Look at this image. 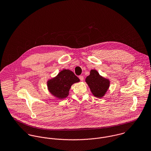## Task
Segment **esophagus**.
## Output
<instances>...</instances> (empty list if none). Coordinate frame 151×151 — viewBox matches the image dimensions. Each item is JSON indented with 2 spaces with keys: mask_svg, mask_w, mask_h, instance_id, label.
<instances>
[{
  "mask_svg": "<svg viewBox=\"0 0 151 151\" xmlns=\"http://www.w3.org/2000/svg\"><path fill=\"white\" fill-rule=\"evenodd\" d=\"M79 78H80V80H81V81H83V79H84V78H83V76H79Z\"/></svg>",
  "mask_w": 151,
  "mask_h": 151,
  "instance_id": "1",
  "label": "esophagus"
}]
</instances>
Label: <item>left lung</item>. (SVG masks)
I'll list each match as a JSON object with an SVG mask.
<instances>
[{
  "label": "left lung",
  "mask_w": 151,
  "mask_h": 151,
  "mask_svg": "<svg viewBox=\"0 0 151 151\" xmlns=\"http://www.w3.org/2000/svg\"><path fill=\"white\" fill-rule=\"evenodd\" d=\"M85 81L89 86L92 94L101 98L105 95L110 86V81L101 77L96 70H92Z\"/></svg>",
  "instance_id": "8db88e82"
}]
</instances>
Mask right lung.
I'll return each mask as SVG.
<instances>
[{"mask_svg":"<svg viewBox=\"0 0 151 151\" xmlns=\"http://www.w3.org/2000/svg\"><path fill=\"white\" fill-rule=\"evenodd\" d=\"M79 81L80 79L73 71L68 69H63L55 78L48 80L47 86L52 95L59 99H63L69 95L71 85Z\"/></svg>","mask_w":151,"mask_h":151,"instance_id":"right-lung-1","label":"right lung"}]
</instances>
